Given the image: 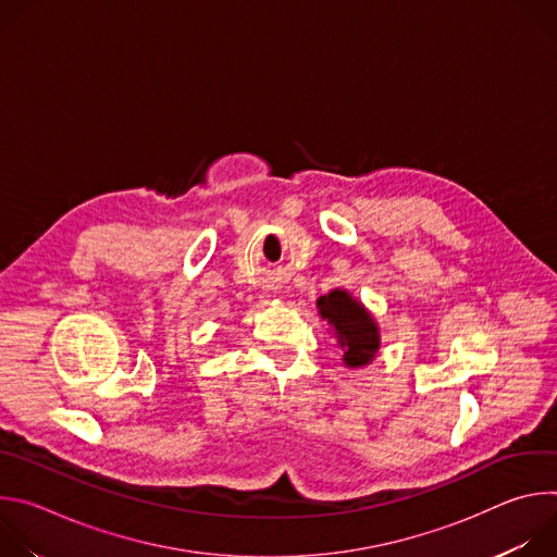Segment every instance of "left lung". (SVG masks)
Masks as SVG:
<instances>
[{
    "instance_id": "1",
    "label": "left lung",
    "mask_w": 557,
    "mask_h": 557,
    "mask_svg": "<svg viewBox=\"0 0 557 557\" xmlns=\"http://www.w3.org/2000/svg\"><path fill=\"white\" fill-rule=\"evenodd\" d=\"M317 310L322 320L329 322L333 337L344 350V363L348 368H361L374 359L381 346L379 326L359 299L348 290L335 288L317 299Z\"/></svg>"
}]
</instances>
